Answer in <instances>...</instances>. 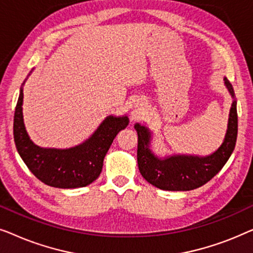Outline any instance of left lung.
I'll list each match as a JSON object with an SVG mask.
<instances>
[{"label":"left lung","mask_w":253,"mask_h":253,"mask_svg":"<svg viewBox=\"0 0 253 253\" xmlns=\"http://www.w3.org/2000/svg\"><path fill=\"white\" fill-rule=\"evenodd\" d=\"M223 81L234 98L233 85L227 78ZM237 107L236 100H234L223 143L213 154L207 157L171 155L159 159L150 150V130L136 123L134 129L138 133L137 161L141 176L152 185L168 191H189L206 184L222 169L233 153L237 139Z\"/></svg>","instance_id":"1"}]
</instances>
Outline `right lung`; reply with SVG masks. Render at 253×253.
Here are the masks:
<instances>
[{
	"label": "right lung",
	"instance_id": "add662e5",
	"mask_svg": "<svg viewBox=\"0 0 253 253\" xmlns=\"http://www.w3.org/2000/svg\"><path fill=\"white\" fill-rule=\"evenodd\" d=\"M23 88L13 117L17 151L32 174L44 184L60 189L82 188L94 182L102 170L103 159L113 140L129 124L127 116H108L94 133L78 146L57 150L33 144L23 120Z\"/></svg>",
	"mask_w": 253,
	"mask_h": 253
}]
</instances>
